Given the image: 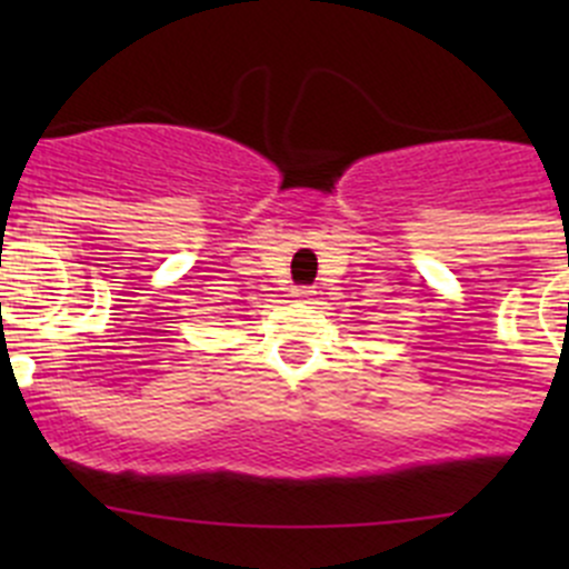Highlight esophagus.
Here are the masks:
<instances>
[{
	"mask_svg": "<svg viewBox=\"0 0 569 569\" xmlns=\"http://www.w3.org/2000/svg\"><path fill=\"white\" fill-rule=\"evenodd\" d=\"M295 297H297V300H302V302H311L313 297H317V291H313L311 286H297Z\"/></svg>",
	"mask_w": 569,
	"mask_h": 569,
	"instance_id": "1",
	"label": "esophagus"
}]
</instances>
